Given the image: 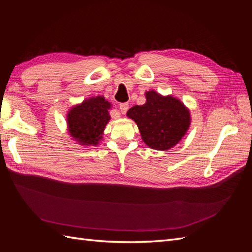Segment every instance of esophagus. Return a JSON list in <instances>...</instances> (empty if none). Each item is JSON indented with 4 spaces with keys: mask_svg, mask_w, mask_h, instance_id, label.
<instances>
[{
    "mask_svg": "<svg viewBox=\"0 0 252 252\" xmlns=\"http://www.w3.org/2000/svg\"><path fill=\"white\" fill-rule=\"evenodd\" d=\"M128 108H129V104L128 103H122V104H120V110H121V112L123 113V114L127 112Z\"/></svg>",
    "mask_w": 252,
    "mask_h": 252,
    "instance_id": "esophagus-1",
    "label": "esophagus"
}]
</instances>
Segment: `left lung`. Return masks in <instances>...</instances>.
I'll list each match as a JSON object with an SVG mask.
<instances>
[{"instance_id": "obj_1", "label": "left lung", "mask_w": 252, "mask_h": 252, "mask_svg": "<svg viewBox=\"0 0 252 252\" xmlns=\"http://www.w3.org/2000/svg\"><path fill=\"white\" fill-rule=\"evenodd\" d=\"M127 117L138 125L144 143L157 150H167L178 144L190 124V113L184 104L154 90L146 93V103L133 106Z\"/></svg>"}]
</instances>
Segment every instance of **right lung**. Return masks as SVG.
I'll return each instance as SVG.
<instances>
[{"label": "right lung", "mask_w": 252, "mask_h": 252, "mask_svg": "<svg viewBox=\"0 0 252 252\" xmlns=\"http://www.w3.org/2000/svg\"><path fill=\"white\" fill-rule=\"evenodd\" d=\"M110 103L103 96L90 97L75 106L67 116L69 133L81 145H97L110 120Z\"/></svg>", "instance_id": "add662e5"}]
</instances>
